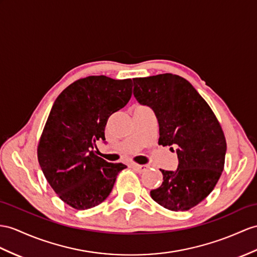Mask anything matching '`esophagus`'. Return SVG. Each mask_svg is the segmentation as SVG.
<instances>
[{
	"label": "esophagus",
	"mask_w": 257,
	"mask_h": 257,
	"mask_svg": "<svg viewBox=\"0 0 257 257\" xmlns=\"http://www.w3.org/2000/svg\"><path fill=\"white\" fill-rule=\"evenodd\" d=\"M132 167L135 169L136 171H139V172H143V171H145L146 169L148 168V166H144V165H137V164H134V165H132Z\"/></svg>",
	"instance_id": "34e87169"
}]
</instances>
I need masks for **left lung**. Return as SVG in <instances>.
I'll return each mask as SVG.
<instances>
[{
    "instance_id": "left-lung-1",
    "label": "left lung",
    "mask_w": 257,
    "mask_h": 257,
    "mask_svg": "<svg viewBox=\"0 0 257 257\" xmlns=\"http://www.w3.org/2000/svg\"><path fill=\"white\" fill-rule=\"evenodd\" d=\"M133 81L137 101L149 105L157 116L158 144L176 148L179 158L177 171L160 169L164 181L150 196L172 211L195 207L214 190L223 170L227 143L221 125L205 99L179 75Z\"/></svg>"
}]
</instances>
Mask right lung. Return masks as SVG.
<instances>
[{
    "mask_svg": "<svg viewBox=\"0 0 257 257\" xmlns=\"http://www.w3.org/2000/svg\"><path fill=\"white\" fill-rule=\"evenodd\" d=\"M132 79L100 75L75 80L55 99L37 147L41 170L58 196L85 210L109 196L126 166L107 162L93 152L105 141L108 118L132 97Z\"/></svg>",
    "mask_w": 257,
    "mask_h": 257,
    "instance_id": "right-lung-1",
    "label": "right lung"
}]
</instances>
